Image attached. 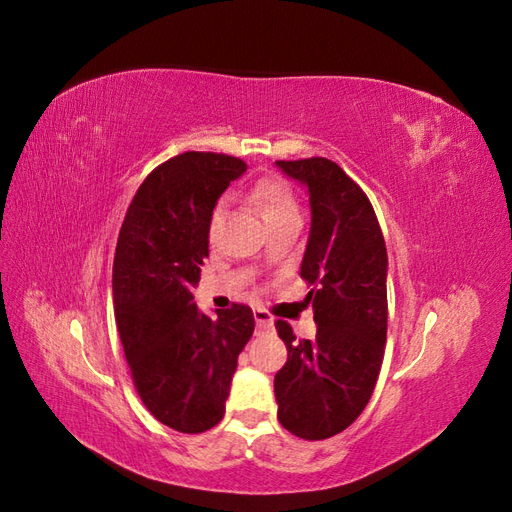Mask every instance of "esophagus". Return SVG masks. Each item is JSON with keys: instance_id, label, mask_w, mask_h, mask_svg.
<instances>
[{"instance_id": "obj_1", "label": "esophagus", "mask_w": 512, "mask_h": 512, "mask_svg": "<svg viewBox=\"0 0 512 512\" xmlns=\"http://www.w3.org/2000/svg\"><path fill=\"white\" fill-rule=\"evenodd\" d=\"M254 318H256V327L260 331L273 329V318L269 312H265V309H254Z\"/></svg>"}]
</instances>
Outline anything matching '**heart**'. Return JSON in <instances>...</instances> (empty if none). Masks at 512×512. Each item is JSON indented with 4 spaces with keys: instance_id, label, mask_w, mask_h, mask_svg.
Returning a JSON list of instances; mask_svg holds the SVG:
<instances>
[{
    "instance_id": "b5f03b06",
    "label": "heart",
    "mask_w": 512,
    "mask_h": 512,
    "mask_svg": "<svg viewBox=\"0 0 512 512\" xmlns=\"http://www.w3.org/2000/svg\"><path fill=\"white\" fill-rule=\"evenodd\" d=\"M252 205L260 213V218L265 220L269 226L275 224L277 220L288 218L292 213H299L297 200L292 196V190L282 179H262L258 181L252 192H250ZM224 215V205H218L213 209L211 215V230L218 226Z\"/></svg>"
}]
</instances>
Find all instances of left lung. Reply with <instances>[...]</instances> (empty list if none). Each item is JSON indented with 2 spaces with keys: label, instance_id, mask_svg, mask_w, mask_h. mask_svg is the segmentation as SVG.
<instances>
[{
  "label": "left lung",
  "instance_id": "left-lung-1",
  "mask_svg": "<svg viewBox=\"0 0 512 512\" xmlns=\"http://www.w3.org/2000/svg\"><path fill=\"white\" fill-rule=\"evenodd\" d=\"M309 194L312 228L301 277L314 286V339H297L286 320L277 335L288 348L275 374L277 418L303 440L350 427L374 393L386 342V245L365 192L327 158L277 160Z\"/></svg>",
  "mask_w": 512,
  "mask_h": 512
}]
</instances>
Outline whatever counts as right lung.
Here are the masks:
<instances>
[{
    "label": "right lung",
    "mask_w": 512,
    "mask_h": 512,
    "mask_svg": "<svg viewBox=\"0 0 512 512\" xmlns=\"http://www.w3.org/2000/svg\"><path fill=\"white\" fill-rule=\"evenodd\" d=\"M245 168L224 153L170 158L138 188L119 230L113 301L121 346L138 397L181 433L222 421L237 356L254 333L247 305L209 318L192 297L209 256L213 207Z\"/></svg>",
    "instance_id": "add662e5"
}]
</instances>
